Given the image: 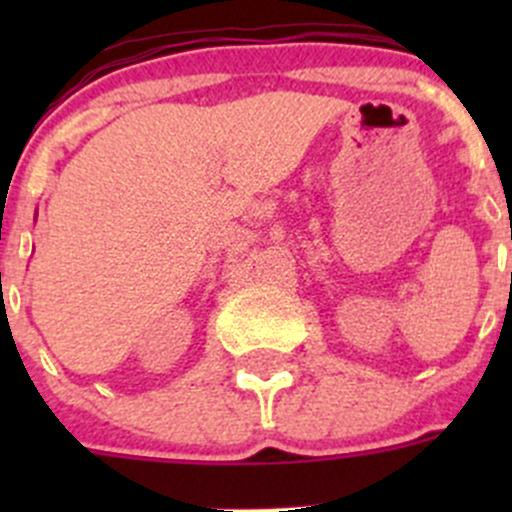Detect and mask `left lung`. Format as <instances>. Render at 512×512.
<instances>
[{
	"label": "left lung",
	"instance_id": "left-lung-1",
	"mask_svg": "<svg viewBox=\"0 0 512 512\" xmlns=\"http://www.w3.org/2000/svg\"><path fill=\"white\" fill-rule=\"evenodd\" d=\"M510 285H512V275H510Z\"/></svg>",
	"mask_w": 512,
	"mask_h": 512
}]
</instances>
